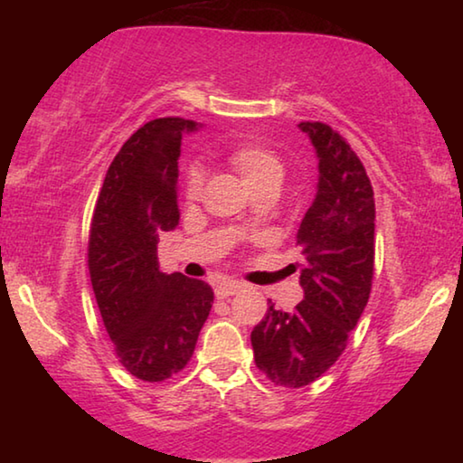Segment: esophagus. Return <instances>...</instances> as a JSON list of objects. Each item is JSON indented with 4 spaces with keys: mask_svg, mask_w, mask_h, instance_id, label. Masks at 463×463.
Returning a JSON list of instances; mask_svg holds the SVG:
<instances>
[{
    "mask_svg": "<svg viewBox=\"0 0 463 463\" xmlns=\"http://www.w3.org/2000/svg\"><path fill=\"white\" fill-rule=\"evenodd\" d=\"M241 288H242V284H239V281H232V279L221 281V284L214 288V294H216V298H229V296L239 294Z\"/></svg>",
    "mask_w": 463,
    "mask_h": 463,
    "instance_id": "obj_1",
    "label": "esophagus"
}]
</instances>
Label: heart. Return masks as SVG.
<instances>
[{"label":"heart","instance_id":"b5f03b06","mask_svg":"<svg viewBox=\"0 0 463 463\" xmlns=\"http://www.w3.org/2000/svg\"><path fill=\"white\" fill-rule=\"evenodd\" d=\"M226 161L237 171L250 192L276 190L284 182L286 165L273 148L261 143H242L226 151ZM202 177L195 169H190L184 177L185 200H195L200 195Z\"/></svg>","mask_w":463,"mask_h":463}]
</instances>
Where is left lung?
<instances>
[{"mask_svg": "<svg viewBox=\"0 0 463 463\" xmlns=\"http://www.w3.org/2000/svg\"><path fill=\"white\" fill-rule=\"evenodd\" d=\"M318 156L317 198L296 234L302 250L304 300L292 312L269 304L250 333L255 365L276 386L302 388L318 380L347 347L370 300L373 279L375 202L364 163L339 132L300 122Z\"/></svg>", "mask_w": 463, "mask_h": 463, "instance_id": "left-lung-1", "label": "left lung"}]
</instances>
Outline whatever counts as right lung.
Here are the masks:
<instances>
[{
	"label": "right lung",
	"mask_w": 463,
	"mask_h": 463,
	"mask_svg": "<svg viewBox=\"0 0 463 463\" xmlns=\"http://www.w3.org/2000/svg\"><path fill=\"white\" fill-rule=\"evenodd\" d=\"M184 118L140 127L109 165L93 210L88 265L104 326L120 364L163 382L190 362L214 292L206 281L163 273L156 245L179 222L177 159Z\"/></svg>",
	"instance_id": "right-lung-1"
}]
</instances>
